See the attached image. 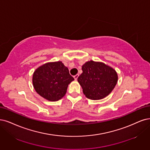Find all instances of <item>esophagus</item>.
Here are the masks:
<instances>
[{
	"label": "esophagus",
	"instance_id": "obj_1",
	"mask_svg": "<svg viewBox=\"0 0 150 150\" xmlns=\"http://www.w3.org/2000/svg\"><path fill=\"white\" fill-rule=\"evenodd\" d=\"M79 74H77V75H75L74 77V79H75V80H77V79H78V77H79Z\"/></svg>",
	"mask_w": 150,
	"mask_h": 150
}]
</instances>
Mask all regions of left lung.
<instances>
[{
	"label": "left lung",
	"instance_id": "1",
	"mask_svg": "<svg viewBox=\"0 0 150 150\" xmlns=\"http://www.w3.org/2000/svg\"><path fill=\"white\" fill-rule=\"evenodd\" d=\"M81 69L83 73L77 80L85 96L92 100H99L108 96L117 83V72L103 62L88 61Z\"/></svg>",
	"mask_w": 150,
	"mask_h": 150
}]
</instances>
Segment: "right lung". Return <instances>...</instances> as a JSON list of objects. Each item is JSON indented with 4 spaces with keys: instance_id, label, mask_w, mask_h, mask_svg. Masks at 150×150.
Segmentation results:
<instances>
[{
    "instance_id": "obj_1",
    "label": "right lung",
    "mask_w": 150,
    "mask_h": 150,
    "mask_svg": "<svg viewBox=\"0 0 150 150\" xmlns=\"http://www.w3.org/2000/svg\"><path fill=\"white\" fill-rule=\"evenodd\" d=\"M74 80L68 68L61 61L44 64L35 70L33 85L41 96L49 101H57L67 93L69 85Z\"/></svg>"
}]
</instances>
